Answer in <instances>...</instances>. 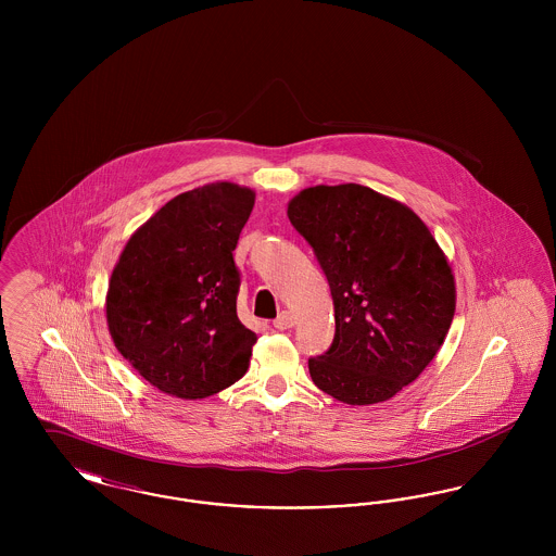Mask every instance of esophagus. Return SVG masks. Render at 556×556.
I'll return each instance as SVG.
<instances>
[{
  "instance_id": "34e87169",
  "label": "esophagus",
  "mask_w": 556,
  "mask_h": 556,
  "mask_svg": "<svg viewBox=\"0 0 556 556\" xmlns=\"http://www.w3.org/2000/svg\"><path fill=\"white\" fill-rule=\"evenodd\" d=\"M293 323H295V317L291 315L290 311H283L279 317L275 318V329H279V331H286V329H291L293 327Z\"/></svg>"
}]
</instances>
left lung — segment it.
I'll use <instances>...</instances> for the list:
<instances>
[{
  "label": "left lung",
  "instance_id": "obj_1",
  "mask_svg": "<svg viewBox=\"0 0 556 556\" xmlns=\"http://www.w3.org/2000/svg\"><path fill=\"white\" fill-rule=\"evenodd\" d=\"M288 216L313 245L333 298V344L308 361L315 386L352 406L396 396L448 336L456 311L448 256L419 214L369 187H306Z\"/></svg>",
  "mask_w": 556,
  "mask_h": 556
}]
</instances>
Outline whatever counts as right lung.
<instances>
[{
  "label": "right lung",
  "mask_w": 556,
  "mask_h": 556,
  "mask_svg": "<svg viewBox=\"0 0 556 556\" xmlns=\"http://www.w3.org/2000/svg\"><path fill=\"white\" fill-rule=\"evenodd\" d=\"M254 200L229 181L179 193L132 233L110 275L112 342L168 396L218 394L250 367L256 333L238 317L233 250Z\"/></svg>",
  "instance_id": "1"
}]
</instances>
